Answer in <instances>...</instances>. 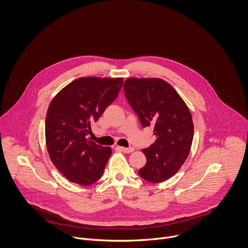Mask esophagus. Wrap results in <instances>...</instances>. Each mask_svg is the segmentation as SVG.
Returning a JSON list of instances; mask_svg holds the SVG:
<instances>
[{
	"label": "esophagus",
	"instance_id": "esophagus-1",
	"mask_svg": "<svg viewBox=\"0 0 248 248\" xmlns=\"http://www.w3.org/2000/svg\"><path fill=\"white\" fill-rule=\"evenodd\" d=\"M118 149L124 152V153H131L134 151V148L133 147H128V148H125V147H122V146H118Z\"/></svg>",
	"mask_w": 248,
	"mask_h": 248
}]
</instances>
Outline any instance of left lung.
I'll use <instances>...</instances> for the list:
<instances>
[{
	"instance_id": "left-lung-1",
	"label": "left lung",
	"mask_w": 248,
	"mask_h": 248,
	"mask_svg": "<svg viewBox=\"0 0 248 248\" xmlns=\"http://www.w3.org/2000/svg\"><path fill=\"white\" fill-rule=\"evenodd\" d=\"M124 95L143 127L153 126L155 142L142 152L147 162L138 174L157 184L176 173L188 157L193 122L189 109L174 88L160 78H127Z\"/></svg>"
}]
</instances>
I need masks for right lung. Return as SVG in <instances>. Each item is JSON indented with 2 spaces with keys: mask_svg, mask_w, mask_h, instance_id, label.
Listing matches in <instances>:
<instances>
[{
  "mask_svg": "<svg viewBox=\"0 0 248 248\" xmlns=\"http://www.w3.org/2000/svg\"><path fill=\"white\" fill-rule=\"evenodd\" d=\"M123 78H80L52 100L46 115V145L51 161L69 182L90 186L103 174L112 149L87 138L91 124L116 100Z\"/></svg>",
  "mask_w": 248,
  "mask_h": 248,
  "instance_id": "1",
  "label": "right lung"
}]
</instances>
